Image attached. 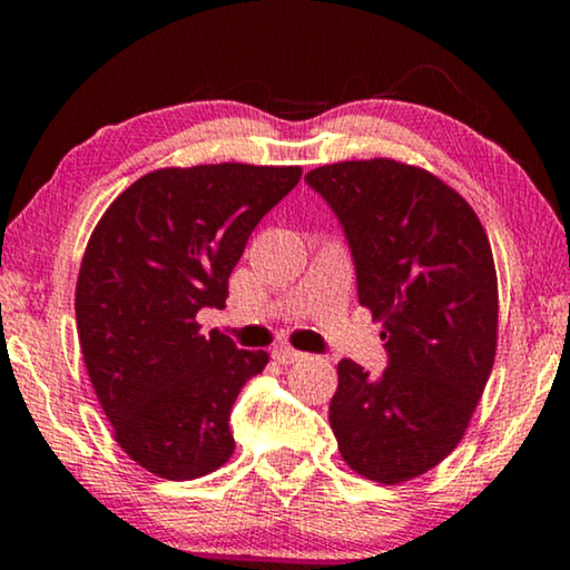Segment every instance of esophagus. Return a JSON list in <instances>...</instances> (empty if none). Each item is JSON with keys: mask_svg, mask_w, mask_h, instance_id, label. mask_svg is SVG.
Masks as SVG:
<instances>
[{"mask_svg": "<svg viewBox=\"0 0 570 570\" xmlns=\"http://www.w3.org/2000/svg\"><path fill=\"white\" fill-rule=\"evenodd\" d=\"M272 357H275L277 363H283V365H291V363H298V361H303V353H298V350H293L291 345H277L275 350H272Z\"/></svg>", "mask_w": 570, "mask_h": 570, "instance_id": "esophagus-1", "label": "esophagus"}]
</instances>
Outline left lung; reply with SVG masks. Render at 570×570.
Listing matches in <instances>:
<instances>
[{
	"label": "left lung",
	"instance_id": "8db88e82",
	"mask_svg": "<svg viewBox=\"0 0 570 570\" xmlns=\"http://www.w3.org/2000/svg\"><path fill=\"white\" fill-rule=\"evenodd\" d=\"M306 184L342 223L357 298L384 322L389 365H337L330 425L350 470L384 485L443 462L470 425L495 361L498 277L462 194L392 158L314 168Z\"/></svg>",
	"mask_w": 570,
	"mask_h": 570
}]
</instances>
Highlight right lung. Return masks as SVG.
Masks as SVG:
<instances>
[{"mask_svg": "<svg viewBox=\"0 0 570 570\" xmlns=\"http://www.w3.org/2000/svg\"><path fill=\"white\" fill-rule=\"evenodd\" d=\"M301 166L160 168L111 202L85 248L75 314L85 368L114 439L147 472L197 480L228 462L230 410L264 350L202 334L228 277Z\"/></svg>", "mask_w": 570, "mask_h": 570, "instance_id": "1", "label": "right lung"}]
</instances>
